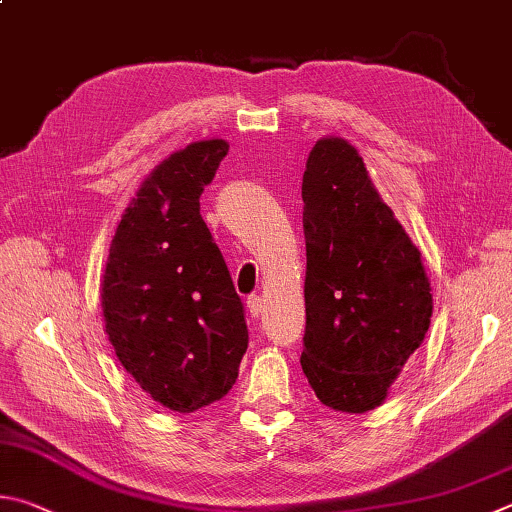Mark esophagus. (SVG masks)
I'll use <instances>...</instances> for the list:
<instances>
[{
  "instance_id": "obj_1",
  "label": "esophagus",
  "mask_w": 512,
  "mask_h": 512,
  "mask_svg": "<svg viewBox=\"0 0 512 512\" xmlns=\"http://www.w3.org/2000/svg\"><path fill=\"white\" fill-rule=\"evenodd\" d=\"M246 304H248V311H250V315H253V318H259V315L264 313V302H262V297H259V295H248Z\"/></svg>"
}]
</instances>
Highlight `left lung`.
<instances>
[{
    "mask_svg": "<svg viewBox=\"0 0 512 512\" xmlns=\"http://www.w3.org/2000/svg\"><path fill=\"white\" fill-rule=\"evenodd\" d=\"M306 331L302 369L331 410L385 401L421 347L432 293L421 250L371 183L356 147L322 138L302 179Z\"/></svg>",
    "mask_w": 512,
    "mask_h": 512,
    "instance_id": "1",
    "label": "left lung"
}]
</instances>
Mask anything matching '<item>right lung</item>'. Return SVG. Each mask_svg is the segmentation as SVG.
Here are the masks:
<instances>
[{
  "label": "right lung",
  "instance_id": "obj_1",
  "mask_svg": "<svg viewBox=\"0 0 512 512\" xmlns=\"http://www.w3.org/2000/svg\"><path fill=\"white\" fill-rule=\"evenodd\" d=\"M228 143L199 141L143 181L111 239L105 331L143 392L190 414L224 398L248 349L244 304L199 212Z\"/></svg>",
  "mask_w": 512,
  "mask_h": 512
}]
</instances>
